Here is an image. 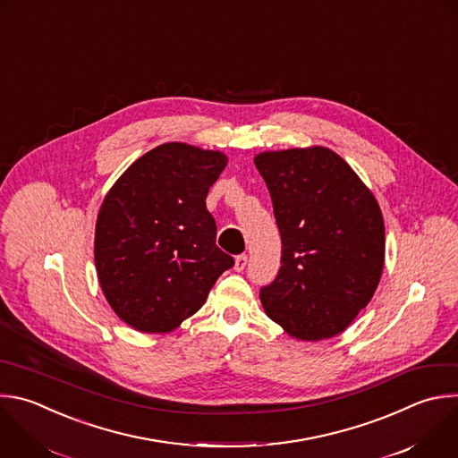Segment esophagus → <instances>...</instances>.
I'll return each instance as SVG.
<instances>
[{
  "label": "esophagus",
  "instance_id": "1",
  "mask_svg": "<svg viewBox=\"0 0 458 458\" xmlns=\"http://www.w3.org/2000/svg\"><path fill=\"white\" fill-rule=\"evenodd\" d=\"M246 264H248V255L246 253H241V255H237L235 257V271H242L244 267H246Z\"/></svg>",
  "mask_w": 458,
  "mask_h": 458
}]
</instances>
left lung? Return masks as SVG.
I'll list each match as a JSON object with an SVG mask.
<instances>
[{
  "label": "left lung",
  "mask_w": 458,
  "mask_h": 458,
  "mask_svg": "<svg viewBox=\"0 0 458 458\" xmlns=\"http://www.w3.org/2000/svg\"><path fill=\"white\" fill-rule=\"evenodd\" d=\"M255 167L269 191L282 241L280 269L260 287L262 308L293 338H333L351 326L379 284V205L327 147L260 152Z\"/></svg>",
  "instance_id": "left-lung-1"
}]
</instances>
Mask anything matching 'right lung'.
Segmentation results:
<instances>
[{
  "instance_id": "obj_1",
  "label": "right lung",
  "mask_w": 458,
  "mask_h": 458,
  "mask_svg": "<svg viewBox=\"0 0 458 458\" xmlns=\"http://www.w3.org/2000/svg\"><path fill=\"white\" fill-rule=\"evenodd\" d=\"M223 152L164 143L107 192L95 228V266L113 311L141 333H169L194 315L235 260L216 244L207 194Z\"/></svg>"
}]
</instances>
